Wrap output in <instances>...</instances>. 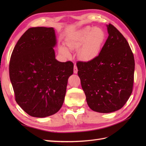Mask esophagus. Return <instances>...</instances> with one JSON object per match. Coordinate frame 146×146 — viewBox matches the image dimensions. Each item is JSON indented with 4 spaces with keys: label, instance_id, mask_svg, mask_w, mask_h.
Listing matches in <instances>:
<instances>
[{
    "label": "esophagus",
    "instance_id": "esophagus-1",
    "mask_svg": "<svg viewBox=\"0 0 146 146\" xmlns=\"http://www.w3.org/2000/svg\"><path fill=\"white\" fill-rule=\"evenodd\" d=\"M74 74H77L78 72V69L76 65H74Z\"/></svg>",
    "mask_w": 146,
    "mask_h": 146
}]
</instances>
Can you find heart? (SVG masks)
Masks as SVG:
<instances>
[{"label": "heart", "instance_id": "obj_1", "mask_svg": "<svg viewBox=\"0 0 146 146\" xmlns=\"http://www.w3.org/2000/svg\"><path fill=\"white\" fill-rule=\"evenodd\" d=\"M105 31L100 27H86L72 36L68 38L66 44L70 50H78V56L83 61H90L99 54L105 39ZM60 52L66 56L70 53L66 47L61 46Z\"/></svg>", "mask_w": 146, "mask_h": 146}]
</instances>
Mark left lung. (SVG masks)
<instances>
[{"label": "left lung", "mask_w": 146, "mask_h": 146, "mask_svg": "<svg viewBox=\"0 0 146 146\" xmlns=\"http://www.w3.org/2000/svg\"><path fill=\"white\" fill-rule=\"evenodd\" d=\"M109 36L98 56L77 61L78 76L87 104L94 111L108 113L121 109L133 91V54L126 39L111 24Z\"/></svg>", "instance_id": "obj_1"}]
</instances>
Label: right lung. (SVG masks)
I'll use <instances>...</instances> for the list:
<instances>
[{
    "label": "right lung",
    "mask_w": 146,
    "mask_h": 146,
    "mask_svg": "<svg viewBox=\"0 0 146 146\" xmlns=\"http://www.w3.org/2000/svg\"><path fill=\"white\" fill-rule=\"evenodd\" d=\"M56 44L54 28H30L11 54L9 74L15 100L31 116H51L63 105L74 64L55 59Z\"/></svg>",
    "instance_id": "add662e5"
}]
</instances>
